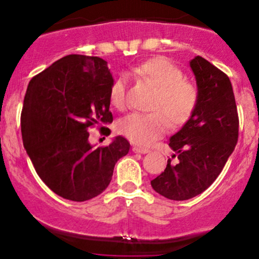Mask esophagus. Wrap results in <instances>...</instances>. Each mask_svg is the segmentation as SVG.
I'll list each match as a JSON object with an SVG mask.
<instances>
[{"label": "esophagus", "mask_w": 259, "mask_h": 259, "mask_svg": "<svg viewBox=\"0 0 259 259\" xmlns=\"http://www.w3.org/2000/svg\"><path fill=\"white\" fill-rule=\"evenodd\" d=\"M133 152H135V153H147L148 152V148L134 146L133 147Z\"/></svg>", "instance_id": "obj_1"}]
</instances>
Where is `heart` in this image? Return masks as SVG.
<instances>
[{
    "mask_svg": "<svg viewBox=\"0 0 259 259\" xmlns=\"http://www.w3.org/2000/svg\"><path fill=\"white\" fill-rule=\"evenodd\" d=\"M133 73L154 89L151 113H133L118 123V132L133 144L147 146L171 126L186 123L198 103V89L184 78L179 67L164 57H153L134 68ZM127 80L124 75L113 81L109 100L114 108L126 107ZM168 119L167 120L166 118Z\"/></svg>",
    "mask_w": 259,
    "mask_h": 259,
    "instance_id": "1",
    "label": "heart"
}]
</instances>
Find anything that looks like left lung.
<instances>
[{"instance_id": "1", "label": "left lung", "mask_w": 259, "mask_h": 259, "mask_svg": "<svg viewBox=\"0 0 259 259\" xmlns=\"http://www.w3.org/2000/svg\"><path fill=\"white\" fill-rule=\"evenodd\" d=\"M198 88L195 112L169 140L175 154L151 181L153 190L173 201L202 194L222 173L239 139V115L230 79L207 59L190 62Z\"/></svg>"}]
</instances>
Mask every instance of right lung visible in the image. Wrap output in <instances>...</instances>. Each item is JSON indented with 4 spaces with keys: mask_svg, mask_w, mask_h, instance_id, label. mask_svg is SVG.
<instances>
[{
    "mask_svg": "<svg viewBox=\"0 0 259 259\" xmlns=\"http://www.w3.org/2000/svg\"><path fill=\"white\" fill-rule=\"evenodd\" d=\"M107 62L69 55L29 82L20 126L23 145L40 179L65 200L84 202L102 194L118 159L130 144L117 136L109 145L92 147L90 129L113 121ZM102 135L111 130L100 126Z\"/></svg>",
    "mask_w": 259,
    "mask_h": 259,
    "instance_id": "right-lung-1",
    "label": "right lung"
}]
</instances>
